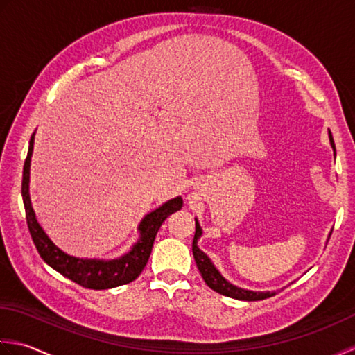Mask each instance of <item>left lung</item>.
Returning <instances> with one entry per match:
<instances>
[{
    "label": "left lung",
    "instance_id": "obj_1",
    "mask_svg": "<svg viewBox=\"0 0 355 355\" xmlns=\"http://www.w3.org/2000/svg\"><path fill=\"white\" fill-rule=\"evenodd\" d=\"M329 139H331L332 148H336L334 139H332L331 132H329ZM200 234H202V230L199 227V222L196 220V233H194V239H193V256H194V260H196V265H198L202 279L205 280V284L209 288H211L213 291L219 293L222 295H227V297H231V299L247 300V302L263 300V299L272 297V295L276 294V293H270V291H266V293L248 291V289H242V288H237L234 285H231L230 282L223 279L219 274V271L214 268V265L211 263V260L208 259L205 252L198 248V239L200 237Z\"/></svg>",
    "mask_w": 355,
    "mask_h": 355
}]
</instances>
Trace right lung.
I'll use <instances>...</instances> for the list:
<instances>
[{
	"label": "right lung",
	"mask_w": 355,
	"mask_h": 355,
	"mask_svg": "<svg viewBox=\"0 0 355 355\" xmlns=\"http://www.w3.org/2000/svg\"><path fill=\"white\" fill-rule=\"evenodd\" d=\"M35 135H32L31 142H28L27 157L24 161L23 170V184H21V194H23L24 209H26V220L28 231H31L32 241L38 250L41 259L52 266L55 271L62 274L64 277L70 279L75 284L90 289H108L119 285L130 284L135 280L142 270L146 268L148 257L153 248L155 237L157 230L161 228L162 222L168 218L171 213L178 211L182 208V198H175L165 202L162 207L156 208L153 213L147 214L142 219L139 231L141 239L135 243L132 251L127 252L125 256L114 260H96V259H78L69 256L61 251L56 245L50 241L44 230L40 227L38 220L35 218L33 208L31 204V196H28V175H31V157L33 151Z\"/></svg>",
	"instance_id": "1"
}]
</instances>
